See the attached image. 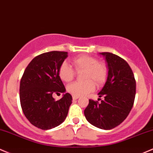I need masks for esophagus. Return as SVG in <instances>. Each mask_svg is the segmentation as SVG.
<instances>
[{"mask_svg":"<svg viewBox=\"0 0 153 153\" xmlns=\"http://www.w3.org/2000/svg\"><path fill=\"white\" fill-rule=\"evenodd\" d=\"M79 96H74V95H73L72 96V99H73V100H77L79 98Z\"/></svg>","mask_w":153,"mask_h":153,"instance_id":"esophagus-1","label":"esophagus"}]
</instances>
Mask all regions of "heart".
<instances>
[{"label": "heart", "mask_w": 153, "mask_h": 153, "mask_svg": "<svg viewBox=\"0 0 153 153\" xmlns=\"http://www.w3.org/2000/svg\"><path fill=\"white\" fill-rule=\"evenodd\" d=\"M72 64L75 71H84V82H75L67 87V91L72 95L82 96L92 92L96 85L100 86L105 83L108 77L107 66L104 63L98 61L96 58L90 56H81L74 58ZM75 71L71 66L66 62H63L58 69V75L63 82L71 81L75 76Z\"/></svg>", "instance_id": "heart-1"}]
</instances>
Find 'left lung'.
I'll return each mask as SVG.
<instances>
[{"instance_id": "1", "label": "left lung", "mask_w": 153, "mask_h": 153, "mask_svg": "<svg viewBox=\"0 0 153 153\" xmlns=\"http://www.w3.org/2000/svg\"><path fill=\"white\" fill-rule=\"evenodd\" d=\"M100 54L105 57L108 68L107 81L98 93L104 100L100 102L89 100L84 114L92 125L109 130L122 123L131 111L136 95V81L124 59L111 53Z\"/></svg>"}]
</instances>
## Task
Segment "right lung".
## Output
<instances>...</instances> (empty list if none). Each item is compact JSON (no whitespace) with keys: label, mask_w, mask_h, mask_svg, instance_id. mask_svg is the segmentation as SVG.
I'll return each mask as SVG.
<instances>
[{"label":"right lung","mask_w":153,"mask_h":153,"mask_svg":"<svg viewBox=\"0 0 153 153\" xmlns=\"http://www.w3.org/2000/svg\"><path fill=\"white\" fill-rule=\"evenodd\" d=\"M67 52L51 51L36 56L25 70L20 81L19 97L26 118L36 127L51 129L63 122L72 102L69 93L56 101L53 94L66 92L58 69Z\"/></svg>","instance_id":"right-lung-1"}]
</instances>
